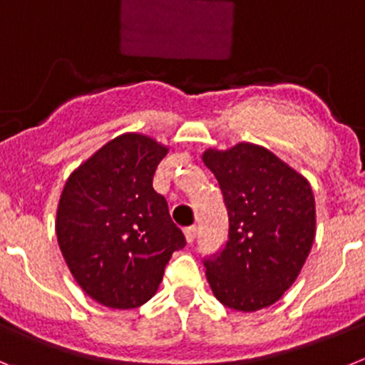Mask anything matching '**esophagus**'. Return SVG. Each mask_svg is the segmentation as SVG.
Returning <instances> with one entry per match:
<instances>
[{
	"label": "esophagus",
	"instance_id": "1",
	"mask_svg": "<svg viewBox=\"0 0 365 365\" xmlns=\"http://www.w3.org/2000/svg\"><path fill=\"white\" fill-rule=\"evenodd\" d=\"M183 235H185L187 244H192V242H195V238H196V227H195V225H190V227H185Z\"/></svg>",
	"mask_w": 365,
	"mask_h": 365
}]
</instances>
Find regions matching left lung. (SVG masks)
<instances>
[{"mask_svg": "<svg viewBox=\"0 0 365 365\" xmlns=\"http://www.w3.org/2000/svg\"><path fill=\"white\" fill-rule=\"evenodd\" d=\"M202 160L218 180L229 216L225 247L203 260L209 285L231 309L269 307L293 285L313 247L309 182L255 143L207 149Z\"/></svg>", "mask_w": 365, "mask_h": 365, "instance_id": "obj_1", "label": "left lung"}]
</instances>
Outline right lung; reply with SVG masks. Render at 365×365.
<instances>
[{
	"instance_id": "1",
	"label": "right lung",
	"mask_w": 365,
	"mask_h": 365,
	"mask_svg": "<svg viewBox=\"0 0 365 365\" xmlns=\"http://www.w3.org/2000/svg\"><path fill=\"white\" fill-rule=\"evenodd\" d=\"M167 147L127 133L81 163L61 192L56 235L74 280L110 309H134L158 291L185 236L153 176Z\"/></svg>"
}]
</instances>
